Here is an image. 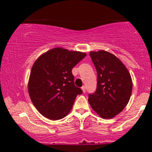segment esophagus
Listing matches in <instances>:
<instances>
[{
  "label": "esophagus",
  "mask_w": 152,
  "mask_h": 152,
  "mask_svg": "<svg viewBox=\"0 0 152 152\" xmlns=\"http://www.w3.org/2000/svg\"><path fill=\"white\" fill-rule=\"evenodd\" d=\"M81 89H82V91H83V93H85V92H86V87L85 86H82Z\"/></svg>",
  "instance_id": "obj_1"
}]
</instances>
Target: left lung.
Masks as SVG:
<instances>
[{
  "instance_id": "left-lung-1",
  "label": "left lung",
  "mask_w": 152,
  "mask_h": 152,
  "mask_svg": "<svg viewBox=\"0 0 152 152\" xmlns=\"http://www.w3.org/2000/svg\"><path fill=\"white\" fill-rule=\"evenodd\" d=\"M97 72L96 90L88 94V102L103 118H111L127 105L132 91L129 71L121 61L105 50L90 52Z\"/></svg>"
}]
</instances>
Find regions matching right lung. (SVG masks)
<instances>
[{
    "label": "right lung",
    "mask_w": 152,
    "mask_h": 152,
    "mask_svg": "<svg viewBox=\"0 0 152 152\" xmlns=\"http://www.w3.org/2000/svg\"><path fill=\"white\" fill-rule=\"evenodd\" d=\"M86 56L62 48L48 50L31 69L28 93L35 107L51 120L64 118L72 109L77 95L83 93L75 86L72 69Z\"/></svg>",
    "instance_id": "1"
}]
</instances>
